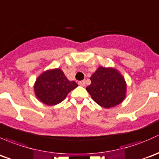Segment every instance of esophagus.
Listing matches in <instances>:
<instances>
[{
  "label": "esophagus",
  "instance_id": "obj_1",
  "mask_svg": "<svg viewBox=\"0 0 159 159\" xmlns=\"http://www.w3.org/2000/svg\"><path fill=\"white\" fill-rule=\"evenodd\" d=\"M78 84L81 86H85V81L84 80H82V81H79L78 82Z\"/></svg>",
  "mask_w": 159,
  "mask_h": 159
}]
</instances>
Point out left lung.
<instances>
[{"instance_id": "1", "label": "left lung", "mask_w": 159, "mask_h": 159, "mask_svg": "<svg viewBox=\"0 0 159 159\" xmlns=\"http://www.w3.org/2000/svg\"><path fill=\"white\" fill-rule=\"evenodd\" d=\"M91 84L86 87L92 99L104 108L113 107L125 97L126 84L120 73L112 68L102 66L92 75Z\"/></svg>"}]
</instances>
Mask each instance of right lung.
<instances>
[{"instance_id": "right-lung-1", "label": "right lung", "mask_w": 159, "mask_h": 159, "mask_svg": "<svg viewBox=\"0 0 159 159\" xmlns=\"http://www.w3.org/2000/svg\"><path fill=\"white\" fill-rule=\"evenodd\" d=\"M74 81H69L61 70H48L37 79L34 86L37 97L48 106L61 102L70 91L77 87Z\"/></svg>"}]
</instances>
